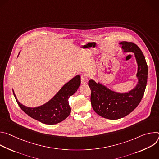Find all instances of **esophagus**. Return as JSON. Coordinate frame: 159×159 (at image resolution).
<instances>
[{
    "instance_id": "obj_1",
    "label": "esophagus",
    "mask_w": 159,
    "mask_h": 159,
    "mask_svg": "<svg viewBox=\"0 0 159 159\" xmlns=\"http://www.w3.org/2000/svg\"><path fill=\"white\" fill-rule=\"evenodd\" d=\"M88 79L85 74H82L81 76V84H86L87 83Z\"/></svg>"
}]
</instances>
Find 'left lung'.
<instances>
[{
    "label": "left lung",
    "instance_id": "8db88e82",
    "mask_svg": "<svg viewBox=\"0 0 159 159\" xmlns=\"http://www.w3.org/2000/svg\"><path fill=\"white\" fill-rule=\"evenodd\" d=\"M123 52L133 53L138 64V84L130 91L120 93L109 89L100 82L90 79V102L94 111L99 116L109 120L122 118L131 112L140 102L147 85L148 66L145 58L137 44L122 41Z\"/></svg>",
    "mask_w": 159,
    "mask_h": 159
}]
</instances>
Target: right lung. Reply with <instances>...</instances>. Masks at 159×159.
<instances>
[{
    "label": "right lung",
    "mask_w": 159,
    "mask_h": 159,
    "mask_svg": "<svg viewBox=\"0 0 159 159\" xmlns=\"http://www.w3.org/2000/svg\"><path fill=\"white\" fill-rule=\"evenodd\" d=\"M80 85V76L76 75L65 84L48 102L36 107H29L20 104L13 90L12 91L18 105L29 116L44 124L55 125L65 120L70 114L69 98L77 91Z\"/></svg>",
    "instance_id": "obj_1"
}]
</instances>
